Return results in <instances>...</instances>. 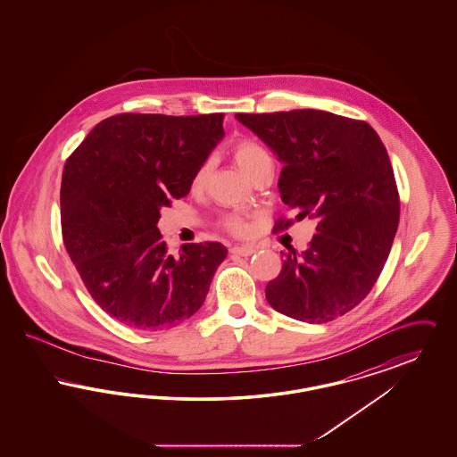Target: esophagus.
<instances>
[{
	"mask_svg": "<svg viewBox=\"0 0 457 457\" xmlns=\"http://www.w3.org/2000/svg\"><path fill=\"white\" fill-rule=\"evenodd\" d=\"M255 250H257V248L252 246V245H237V246L231 248V253L239 255V257H250V255L255 253Z\"/></svg>",
	"mask_w": 457,
	"mask_h": 457,
	"instance_id": "obj_1",
	"label": "esophagus"
}]
</instances>
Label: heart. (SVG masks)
<instances>
[{
	"mask_svg": "<svg viewBox=\"0 0 457 457\" xmlns=\"http://www.w3.org/2000/svg\"><path fill=\"white\" fill-rule=\"evenodd\" d=\"M233 155H235L237 164L243 170V173L250 176V178L257 173L262 166L272 162L270 154L267 153L261 144H257L253 140H241V142H238L233 149ZM211 170H212V161L211 159L204 161L196 168L195 173L192 176V181H190L192 190H202L205 187ZM224 224L235 235H246L248 233V224L243 219L237 218V216L226 218Z\"/></svg>",
	"mask_w": 457,
	"mask_h": 457,
	"instance_id": "obj_1",
	"label": "heart"
}]
</instances>
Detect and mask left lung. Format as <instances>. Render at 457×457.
Wrapping results in <instances>:
<instances>
[{
	"instance_id": "1",
	"label": "left lung",
	"mask_w": 457,
	"mask_h": 457,
	"mask_svg": "<svg viewBox=\"0 0 457 457\" xmlns=\"http://www.w3.org/2000/svg\"><path fill=\"white\" fill-rule=\"evenodd\" d=\"M237 120L283 162L278 187L284 204L300 212L296 219H319L304 252H281L283 269L265 287L267 302L308 324L348 313L378 279L399 224L397 187L380 137L365 121L319 109L239 112Z\"/></svg>"
}]
</instances>
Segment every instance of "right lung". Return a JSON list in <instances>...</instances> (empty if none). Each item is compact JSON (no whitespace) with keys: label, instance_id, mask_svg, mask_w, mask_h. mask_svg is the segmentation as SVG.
Listing matches in <instances>:
<instances>
[{"label":"right lung","instance_id":"obj_1","mask_svg":"<svg viewBox=\"0 0 457 457\" xmlns=\"http://www.w3.org/2000/svg\"><path fill=\"white\" fill-rule=\"evenodd\" d=\"M222 112L111 116L66 161V252L109 317L140 330L179 326L205 302L228 250L185 243L179 257L157 229L161 209L190 194L196 168L224 137Z\"/></svg>","mask_w":457,"mask_h":457}]
</instances>
